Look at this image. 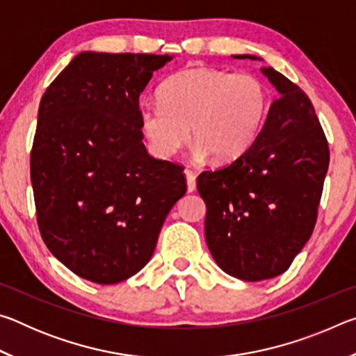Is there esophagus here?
<instances>
[{
  "instance_id": "34e87169",
  "label": "esophagus",
  "mask_w": 356,
  "mask_h": 356,
  "mask_svg": "<svg viewBox=\"0 0 356 356\" xmlns=\"http://www.w3.org/2000/svg\"><path fill=\"white\" fill-rule=\"evenodd\" d=\"M185 177H186V190L188 193H193L196 190V176L195 172L190 171V170H185Z\"/></svg>"
}]
</instances>
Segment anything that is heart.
<instances>
[{
	"instance_id": "heart-1",
	"label": "heart",
	"mask_w": 356,
	"mask_h": 356,
	"mask_svg": "<svg viewBox=\"0 0 356 356\" xmlns=\"http://www.w3.org/2000/svg\"><path fill=\"white\" fill-rule=\"evenodd\" d=\"M160 104L144 106L141 125L156 155L168 159L190 140L195 155L232 161L251 147L270 108L262 78L209 65H191L168 78L159 91Z\"/></svg>"
}]
</instances>
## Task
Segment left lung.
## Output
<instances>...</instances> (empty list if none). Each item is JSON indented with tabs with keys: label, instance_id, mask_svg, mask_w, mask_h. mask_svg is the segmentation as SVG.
Segmentation results:
<instances>
[{
	"label": "left lung",
	"instance_id": "left-lung-1",
	"mask_svg": "<svg viewBox=\"0 0 356 356\" xmlns=\"http://www.w3.org/2000/svg\"><path fill=\"white\" fill-rule=\"evenodd\" d=\"M261 70L280 92L261 134L237 160L197 177L209 250L221 270L243 281L275 278L291 267L314 231L330 163L308 95L273 67Z\"/></svg>",
	"mask_w": 356,
	"mask_h": 356
}]
</instances>
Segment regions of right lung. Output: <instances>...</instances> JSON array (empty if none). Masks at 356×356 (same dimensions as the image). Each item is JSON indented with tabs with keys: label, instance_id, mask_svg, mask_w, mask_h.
<instances>
[{
	"label": "right lung",
	"instance_id": "1",
	"mask_svg": "<svg viewBox=\"0 0 356 356\" xmlns=\"http://www.w3.org/2000/svg\"><path fill=\"white\" fill-rule=\"evenodd\" d=\"M170 55L83 51L42 95L31 150L40 236L59 262L97 284L152 257L185 195L184 168L150 156L140 94Z\"/></svg>",
	"mask_w": 356,
	"mask_h": 356
}]
</instances>
